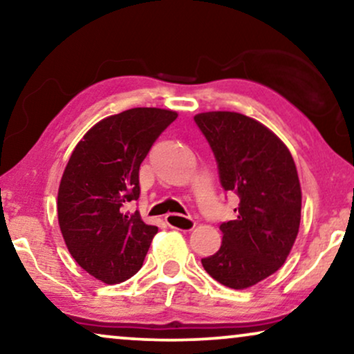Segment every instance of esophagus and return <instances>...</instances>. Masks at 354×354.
Here are the masks:
<instances>
[{
  "label": "esophagus",
  "mask_w": 354,
  "mask_h": 354,
  "mask_svg": "<svg viewBox=\"0 0 354 354\" xmlns=\"http://www.w3.org/2000/svg\"><path fill=\"white\" fill-rule=\"evenodd\" d=\"M166 222L171 229H177V230H192L195 227V221L188 216H180V214H167L166 216Z\"/></svg>",
  "instance_id": "1"
}]
</instances>
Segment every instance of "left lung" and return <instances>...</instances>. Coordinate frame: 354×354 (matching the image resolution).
I'll return each instance as SVG.
<instances>
[{"label":"left lung","instance_id":"8db88e82","mask_svg":"<svg viewBox=\"0 0 354 354\" xmlns=\"http://www.w3.org/2000/svg\"><path fill=\"white\" fill-rule=\"evenodd\" d=\"M195 122L214 153L222 188L240 198L235 221L219 227L221 248L201 264L225 287H253L280 269L298 235L297 166L277 135L248 115L212 111Z\"/></svg>","mask_w":354,"mask_h":354}]
</instances>
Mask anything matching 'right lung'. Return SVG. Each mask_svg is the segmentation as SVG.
<instances>
[{
	"label": "right lung",
	"instance_id": "right-lung-1",
	"mask_svg": "<svg viewBox=\"0 0 354 354\" xmlns=\"http://www.w3.org/2000/svg\"><path fill=\"white\" fill-rule=\"evenodd\" d=\"M177 113L133 108L91 127L71 154L57 192V221L72 258L104 283L142 268L158 227L125 206L140 198V164Z\"/></svg>",
	"mask_w": 354,
	"mask_h": 354
}]
</instances>
